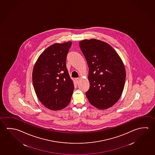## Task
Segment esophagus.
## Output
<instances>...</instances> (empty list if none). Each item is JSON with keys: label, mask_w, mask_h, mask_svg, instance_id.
<instances>
[{"label": "esophagus", "mask_w": 155, "mask_h": 155, "mask_svg": "<svg viewBox=\"0 0 155 155\" xmlns=\"http://www.w3.org/2000/svg\"><path fill=\"white\" fill-rule=\"evenodd\" d=\"M75 80H76L77 83H78L79 81V80H80V78H77L75 79Z\"/></svg>", "instance_id": "obj_1"}]
</instances>
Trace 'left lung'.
<instances>
[{
  "label": "left lung",
  "instance_id": "1",
  "mask_svg": "<svg viewBox=\"0 0 155 155\" xmlns=\"http://www.w3.org/2000/svg\"><path fill=\"white\" fill-rule=\"evenodd\" d=\"M79 46L89 68L86 97L97 109H107L122 95L126 78L124 65L114 48L103 41L85 39Z\"/></svg>",
  "mask_w": 155,
  "mask_h": 155
}]
</instances>
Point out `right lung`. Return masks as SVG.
<instances>
[{
  "label": "right lung",
  "instance_id": "1",
  "mask_svg": "<svg viewBox=\"0 0 155 155\" xmlns=\"http://www.w3.org/2000/svg\"><path fill=\"white\" fill-rule=\"evenodd\" d=\"M72 41L55 43L41 53L34 65L32 81L41 103L51 110L67 107L74 91L73 81L66 69V59Z\"/></svg>",
  "mask_w": 155,
  "mask_h": 155
}]
</instances>
